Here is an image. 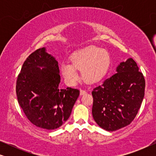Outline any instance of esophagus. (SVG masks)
<instances>
[{
	"label": "esophagus",
	"mask_w": 156,
	"mask_h": 156,
	"mask_svg": "<svg viewBox=\"0 0 156 156\" xmlns=\"http://www.w3.org/2000/svg\"><path fill=\"white\" fill-rule=\"evenodd\" d=\"M87 93L86 91L84 90H82V89H80V95H84L85 94Z\"/></svg>",
	"instance_id": "esophagus-1"
}]
</instances>
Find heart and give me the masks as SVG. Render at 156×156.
<instances>
[{"label":"heart","instance_id":"obj_1","mask_svg":"<svg viewBox=\"0 0 156 156\" xmlns=\"http://www.w3.org/2000/svg\"><path fill=\"white\" fill-rule=\"evenodd\" d=\"M71 63L64 62L60 72L66 82L74 84L80 79L78 70H81L83 80L88 84H94L101 80L107 73L111 57L107 51L89 45L76 50L71 57Z\"/></svg>","mask_w":156,"mask_h":156}]
</instances>
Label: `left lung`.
Wrapping results in <instances>:
<instances>
[{"label": "left lung", "instance_id": "8db88e82", "mask_svg": "<svg viewBox=\"0 0 156 156\" xmlns=\"http://www.w3.org/2000/svg\"><path fill=\"white\" fill-rule=\"evenodd\" d=\"M116 71L91 91L93 118L108 131L130 124L137 115L145 94L144 76L133 59L121 62Z\"/></svg>", "mask_w": 156, "mask_h": 156}]
</instances>
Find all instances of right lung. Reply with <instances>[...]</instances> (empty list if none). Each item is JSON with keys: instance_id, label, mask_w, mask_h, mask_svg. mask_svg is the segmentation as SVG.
I'll return each instance as SVG.
<instances>
[{"instance_id": "obj_1", "label": "right lung", "mask_w": 156, "mask_h": 156, "mask_svg": "<svg viewBox=\"0 0 156 156\" xmlns=\"http://www.w3.org/2000/svg\"><path fill=\"white\" fill-rule=\"evenodd\" d=\"M58 62L42 48L29 55L16 82L18 103L29 121L47 130L60 127L69 119L80 95L76 89H61Z\"/></svg>"}]
</instances>
